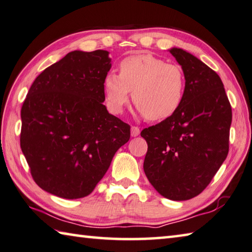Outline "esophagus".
<instances>
[{"label": "esophagus", "instance_id": "1", "mask_svg": "<svg viewBox=\"0 0 252 252\" xmlns=\"http://www.w3.org/2000/svg\"><path fill=\"white\" fill-rule=\"evenodd\" d=\"M140 134V129L138 126H131V135L138 136Z\"/></svg>", "mask_w": 252, "mask_h": 252}]
</instances>
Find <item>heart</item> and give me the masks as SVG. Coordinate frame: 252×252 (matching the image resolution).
I'll use <instances>...</instances> for the list:
<instances>
[{"mask_svg":"<svg viewBox=\"0 0 252 252\" xmlns=\"http://www.w3.org/2000/svg\"><path fill=\"white\" fill-rule=\"evenodd\" d=\"M107 106L120 114L132 100L141 114L150 121L172 117L185 97L186 77L176 63H168L151 54L126 57L120 63L119 75L109 72L103 82Z\"/></svg>","mask_w":252,"mask_h":252,"instance_id":"b5f03b06","label":"heart"}]
</instances>
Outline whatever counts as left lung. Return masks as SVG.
I'll list each match as a JSON object with an SVG mask.
<instances>
[{
  "label": "left lung",
  "mask_w": 252,
  "mask_h": 252,
  "mask_svg": "<svg viewBox=\"0 0 252 252\" xmlns=\"http://www.w3.org/2000/svg\"><path fill=\"white\" fill-rule=\"evenodd\" d=\"M186 77L185 97L172 117L146 127L144 173L158 194L187 200L207 187L229 150L231 107L216 72L182 48L168 49Z\"/></svg>",
  "instance_id": "8db88e82"
}]
</instances>
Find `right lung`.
Listing matches in <instances>:
<instances>
[{"label": "right lung", "mask_w": 252, "mask_h": 252, "mask_svg": "<svg viewBox=\"0 0 252 252\" xmlns=\"http://www.w3.org/2000/svg\"><path fill=\"white\" fill-rule=\"evenodd\" d=\"M107 50H74L31 86L21 110V149L40 189L66 199L88 196L107 173L130 126L104 101Z\"/></svg>", "instance_id": "right-lung-1"}]
</instances>
